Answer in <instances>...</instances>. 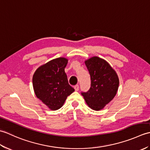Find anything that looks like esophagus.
I'll return each instance as SVG.
<instances>
[{
	"label": "esophagus",
	"instance_id": "34e87169",
	"mask_svg": "<svg viewBox=\"0 0 150 150\" xmlns=\"http://www.w3.org/2000/svg\"><path fill=\"white\" fill-rule=\"evenodd\" d=\"M74 89H75V91H78L79 89V85H78V84H76L75 86H74Z\"/></svg>",
	"mask_w": 150,
	"mask_h": 150
}]
</instances>
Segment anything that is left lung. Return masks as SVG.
Here are the masks:
<instances>
[{
  "label": "left lung",
  "mask_w": 150,
  "mask_h": 150,
  "mask_svg": "<svg viewBox=\"0 0 150 150\" xmlns=\"http://www.w3.org/2000/svg\"><path fill=\"white\" fill-rule=\"evenodd\" d=\"M90 75L91 86L86 92H81L88 106L100 110L115 96L119 85L115 71L106 60L98 57L85 61Z\"/></svg>",
  "instance_id": "obj_1"
}]
</instances>
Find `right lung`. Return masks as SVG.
I'll return each mask as SVG.
<instances>
[{
  "label": "right lung",
  "instance_id": "obj_1",
  "mask_svg": "<svg viewBox=\"0 0 150 150\" xmlns=\"http://www.w3.org/2000/svg\"><path fill=\"white\" fill-rule=\"evenodd\" d=\"M67 64L68 59L59 57L39 67L33 75L35 93L52 110L61 108L67 97L75 91L64 71Z\"/></svg>",
  "mask_w": 150,
  "mask_h": 150
}]
</instances>
